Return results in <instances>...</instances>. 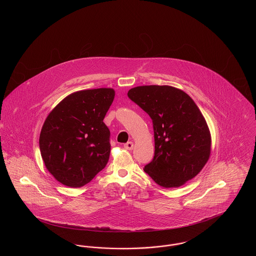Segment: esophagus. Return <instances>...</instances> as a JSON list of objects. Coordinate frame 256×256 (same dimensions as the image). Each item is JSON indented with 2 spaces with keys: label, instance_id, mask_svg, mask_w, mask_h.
<instances>
[{
  "label": "esophagus",
  "instance_id": "esophagus-1",
  "mask_svg": "<svg viewBox=\"0 0 256 256\" xmlns=\"http://www.w3.org/2000/svg\"><path fill=\"white\" fill-rule=\"evenodd\" d=\"M134 143L132 142H128V143H126L124 146V148L126 150H132V148H134Z\"/></svg>",
  "mask_w": 256,
  "mask_h": 256
}]
</instances>
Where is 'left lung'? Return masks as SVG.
Listing matches in <instances>:
<instances>
[{"label":"left lung","instance_id":"1","mask_svg":"<svg viewBox=\"0 0 256 256\" xmlns=\"http://www.w3.org/2000/svg\"><path fill=\"white\" fill-rule=\"evenodd\" d=\"M128 96L152 120L154 156L144 170L165 188L195 178L211 152L210 132L195 102L169 86H137Z\"/></svg>","mask_w":256,"mask_h":256}]
</instances>
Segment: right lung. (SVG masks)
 Returning a JSON list of instances; mask_svg holds the SVG:
<instances>
[{
    "mask_svg": "<svg viewBox=\"0 0 256 256\" xmlns=\"http://www.w3.org/2000/svg\"><path fill=\"white\" fill-rule=\"evenodd\" d=\"M112 88L70 94L50 112L39 137L47 170L63 185L78 188L90 182L108 162V128L104 116L114 100Z\"/></svg>",
    "mask_w": 256,
    "mask_h": 256,
    "instance_id": "right-lung-1",
    "label": "right lung"
}]
</instances>
